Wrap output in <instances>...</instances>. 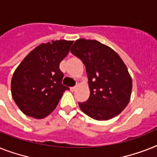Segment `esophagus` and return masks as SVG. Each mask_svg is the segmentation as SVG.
<instances>
[{
	"instance_id": "1",
	"label": "esophagus",
	"mask_w": 157,
	"mask_h": 157,
	"mask_svg": "<svg viewBox=\"0 0 157 157\" xmlns=\"http://www.w3.org/2000/svg\"><path fill=\"white\" fill-rule=\"evenodd\" d=\"M70 90H71V91H75V90H76V86H73V87H71V88H70Z\"/></svg>"
}]
</instances>
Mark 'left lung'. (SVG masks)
I'll return each mask as SVG.
<instances>
[{"label":"left lung","instance_id":"obj_1","mask_svg":"<svg viewBox=\"0 0 157 157\" xmlns=\"http://www.w3.org/2000/svg\"><path fill=\"white\" fill-rule=\"evenodd\" d=\"M71 52L86 67L90 98L80 109L95 120L118 115L131 99L132 80L123 59L114 50L97 40L77 39Z\"/></svg>","mask_w":157,"mask_h":157}]
</instances>
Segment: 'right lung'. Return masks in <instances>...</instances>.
Masks as SVG:
<instances>
[{"label":"right lung","mask_w":157,"mask_h":157,"mask_svg":"<svg viewBox=\"0 0 157 157\" xmlns=\"http://www.w3.org/2000/svg\"><path fill=\"white\" fill-rule=\"evenodd\" d=\"M73 41L56 40L42 43L29 53L13 72L11 94L25 115L41 119L52 113L63 92V74L59 63L67 56Z\"/></svg>","instance_id":"obj_1"}]
</instances>
